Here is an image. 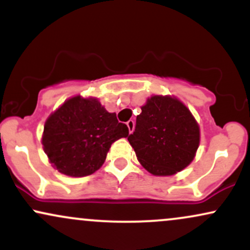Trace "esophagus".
I'll return each instance as SVG.
<instances>
[{"instance_id": "esophagus-1", "label": "esophagus", "mask_w": 250, "mask_h": 250, "mask_svg": "<svg viewBox=\"0 0 250 250\" xmlns=\"http://www.w3.org/2000/svg\"><path fill=\"white\" fill-rule=\"evenodd\" d=\"M127 127L129 129V133H133V130L135 128V123H134L133 120H129V121L127 122Z\"/></svg>"}]
</instances>
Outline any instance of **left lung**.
I'll use <instances>...</instances> for the list:
<instances>
[{"label": "left lung", "instance_id": "1", "mask_svg": "<svg viewBox=\"0 0 250 250\" xmlns=\"http://www.w3.org/2000/svg\"><path fill=\"white\" fill-rule=\"evenodd\" d=\"M128 141L149 173L168 176L193 161L200 128L190 111L170 96H153L141 108Z\"/></svg>", "mask_w": 250, "mask_h": 250}]
</instances>
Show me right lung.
Here are the masks:
<instances>
[{
	"label": "right lung",
	"instance_id": "right-lung-1",
	"mask_svg": "<svg viewBox=\"0 0 250 250\" xmlns=\"http://www.w3.org/2000/svg\"><path fill=\"white\" fill-rule=\"evenodd\" d=\"M128 134L127 125L117 121L116 114L108 113L96 99L76 96L48 117L42 145L60 173L81 177L95 173L110 146Z\"/></svg>",
	"mask_w": 250,
	"mask_h": 250
}]
</instances>
